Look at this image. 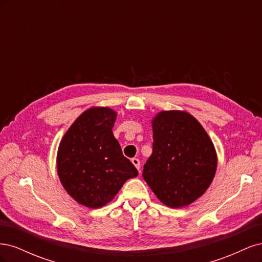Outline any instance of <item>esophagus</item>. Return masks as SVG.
<instances>
[{"mask_svg":"<svg viewBox=\"0 0 262 262\" xmlns=\"http://www.w3.org/2000/svg\"><path fill=\"white\" fill-rule=\"evenodd\" d=\"M131 162H132V164H133L134 166H136L137 169L140 171V169H141V164H140V160H139V158L134 157V158H132Z\"/></svg>","mask_w":262,"mask_h":262,"instance_id":"1","label":"esophagus"}]
</instances>
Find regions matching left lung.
<instances>
[{
  "mask_svg": "<svg viewBox=\"0 0 262 262\" xmlns=\"http://www.w3.org/2000/svg\"><path fill=\"white\" fill-rule=\"evenodd\" d=\"M152 126L153 153L142 176L167 207H186L211 185L217 165L215 148L203 126L188 113L162 112Z\"/></svg>",
  "mask_w": 262,
  "mask_h": 262,
  "instance_id": "1",
  "label": "left lung"
}]
</instances>
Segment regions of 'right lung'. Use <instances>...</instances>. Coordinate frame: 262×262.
<instances>
[{"label":"right lung","mask_w":262,"mask_h":262,"mask_svg":"<svg viewBox=\"0 0 262 262\" xmlns=\"http://www.w3.org/2000/svg\"><path fill=\"white\" fill-rule=\"evenodd\" d=\"M117 114L91 108L78 117L58 149V175L68 193L80 204L97 209L112 201L124 182L138 176L113 133Z\"/></svg>","instance_id":"1"}]
</instances>
